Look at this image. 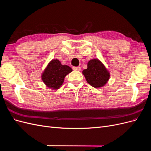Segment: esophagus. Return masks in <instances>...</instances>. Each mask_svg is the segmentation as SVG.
Listing matches in <instances>:
<instances>
[{
	"instance_id": "obj_1",
	"label": "esophagus",
	"mask_w": 151,
	"mask_h": 151,
	"mask_svg": "<svg viewBox=\"0 0 151 151\" xmlns=\"http://www.w3.org/2000/svg\"><path fill=\"white\" fill-rule=\"evenodd\" d=\"M73 70H78V71H80L81 70V67H72Z\"/></svg>"
}]
</instances>
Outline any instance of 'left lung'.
<instances>
[{
  "instance_id": "obj_1",
  "label": "left lung",
  "mask_w": 151,
  "mask_h": 151,
  "mask_svg": "<svg viewBox=\"0 0 151 151\" xmlns=\"http://www.w3.org/2000/svg\"><path fill=\"white\" fill-rule=\"evenodd\" d=\"M88 68L83 74L86 81L95 88H101L106 84L110 77V72L98 58H93L88 62Z\"/></svg>"
}]
</instances>
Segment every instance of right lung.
Masks as SVG:
<instances>
[{
	"label": "right lung",
	"instance_id": "1",
	"mask_svg": "<svg viewBox=\"0 0 151 151\" xmlns=\"http://www.w3.org/2000/svg\"><path fill=\"white\" fill-rule=\"evenodd\" d=\"M72 71L69 66L62 65L58 59H52L43 71L41 78L47 88L57 90L63 84L65 76Z\"/></svg>",
	"mask_w": 151,
	"mask_h": 151
}]
</instances>
